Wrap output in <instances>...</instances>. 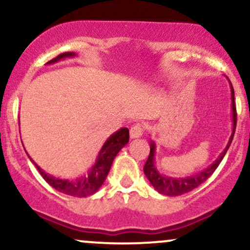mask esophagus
Here are the masks:
<instances>
[{
  "label": "esophagus",
  "mask_w": 250,
  "mask_h": 250,
  "mask_svg": "<svg viewBox=\"0 0 250 250\" xmlns=\"http://www.w3.org/2000/svg\"><path fill=\"white\" fill-rule=\"evenodd\" d=\"M143 134V127L142 125H140V123H136V125H134L133 127L130 128V137L131 139H139V137H141Z\"/></svg>",
  "instance_id": "34e87169"
}]
</instances>
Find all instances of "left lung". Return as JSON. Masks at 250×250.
<instances>
[{
  "label": "left lung",
  "mask_w": 250,
  "mask_h": 250,
  "mask_svg": "<svg viewBox=\"0 0 250 250\" xmlns=\"http://www.w3.org/2000/svg\"><path fill=\"white\" fill-rule=\"evenodd\" d=\"M230 90H231V119H233V133L230 135V139H229L228 145L225 148V150L220 154V156L217 157L215 161L209 166L208 168H206L205 170L200 171L196 175L188 177H169L166 175H162L159 173V170L156 169L155 166V142L150 141V153H149L148 160L146 162L145 167H143V171H145L146 176L149 180V182L151 183V186L159 191L160 194L167 195V196H179V195L186 194L188 191H191L193 189L199 187L201 183L205 182L206 180L214 173L215 169L219 167L220 162L222 161L223 157L228 150V148L230 147V143L233 141V137L235 134V128H236V105H235L234 101V89L230 84Z\"/></svg>",
  "instance_id": "8db88e82"
}]
</instances>
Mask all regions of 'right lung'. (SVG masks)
<instances>
[{"instance_id":"obj_1","label":"right lung","mask_w":250,"mask_h":250,"mask_svg":"<svg viewBox=\"0 0 250 250\" xmlns=\"http://www.w3.org/2000/svg\"><path fill=\"white\" fill-rule=\"evenodd\" d=\"M76 56L75 53H63L56 56L55 59L50 60L45 64H53L61 61L63 59L67 57H74ZM129 142V130L128 128H121L114 133L109 139L104 142L102 146L101 150H100L99 155H97L96 162L94 166L88 170V173L83 176L77 177L76 180H68V179H57V177L53 176V175L45 173L43 169H41L35 162L31 160L29 156L30 161L35 165L37 170L42 175V177L47 181L48 183L56 190L61 191L63 194L70 195V196L76 197H87L89 195L95 194L104 182L105 177L110 170L111 165H113L114 159L121 149L125 147Z\"/></svg>"}]
</instances>
